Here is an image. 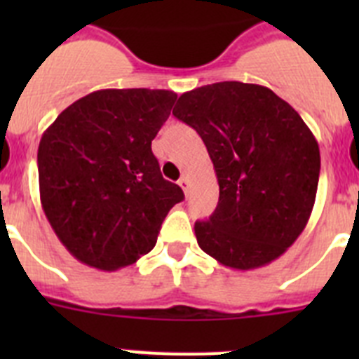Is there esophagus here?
Segmentation results:
<instances>
[{"label": "esophagus", "mask_w": 359, "mask_h": 359, "mask_svg": "<svg viewBox=\"0 0 359 359\" xmlns=\"http://www.w3.org/2000/svg\"><path fill=\"white\" fill-rule=\"evenodd\" d=\"M177 183H180V187H182V189H183V192H185V194H189V187H190L189 180H187V177L183 176V177H180V182H177Z\"/></svg>", "instance_id": "34e87169"}]
</instances>
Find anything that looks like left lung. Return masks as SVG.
Returning a JSON list of instances; mask_svg holds the SVG:
<instances>
[{"mask_svg":"<svg viewBox=\"0 0 359 359\" xmlns=\"http://www.w3.org/2000/svg\"><path fill=\"white\" fill-rule=\"evenodd\" d=\"M172 115L198 131L217 176V208L194 226L199 248L243 271L278 259L318 189V142L302 116L269 88L237 81L187 91Z\"/></svg>","mask_w":359,"mask_h":359,"instance_id":"1","label":"left lung"}]
</instances>
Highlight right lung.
<instances>
[{
	"mask_svg": "<svg viewBox=\"0 0 359 359\" xmlns=\"http://www.w3.org/2000/svg\"><path fill=\"white\" fill-rule=\"evenodd\" d=\"M177 95L98 90L66 107L37 149L41 205L77 261L115 271L154 248L183 190L160 172L151 144Z\"/></svg>",
	"mask_w": 359,
	"mask_h": 359,
	"instance_id": "1",
	"label": "right lung"
}]
</instances>
